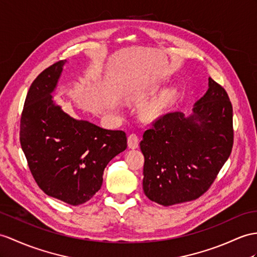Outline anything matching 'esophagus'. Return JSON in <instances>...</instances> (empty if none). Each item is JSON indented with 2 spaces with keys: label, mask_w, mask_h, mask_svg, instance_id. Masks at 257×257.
<instances>
[{
  "label": "esophagus",
  "mask_w": 257,
  "mask_h": 257,
  "mask_svg": "<svg viewBox=\"0 0 257 257\" xmlns=\"http://www.w3.org/2000/svg\"><path fill=\"white\" fill-rule=\"evenodd\" d=\"M127 144H128V147L132 148V149H135V148L139 147V145H140L139 136H137L135 133H132L131 135H128Z\"/></svg>",
  "instance_id": "obj_1"
}]
</instances>
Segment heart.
<instances>
[{"instance_id": "1", "label": "heart", "mask_w": 257, "mask_h": 257, "mask_svg": "<svg viewBox=\"0 0 257 257\" xmlns=\"http://www.w3.org/2000/svg\"><path fill=\"white\" fill-rule=\"evenodd\" d=\"M170 98H171L170 93L166 92L162 96H160L159 98L154 100V101L145 109V114L149 117H154V116L159 115L166 108V105L169 103V100H170Z\"/></svg>"}]
</instances>
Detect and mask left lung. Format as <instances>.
<instances>
[{
  "label": "left lung",
  "mask_w": 257,
  "mask_h": 257,
  "mask_svg": "<svg viewBox=\"0 0 257 257\" xmlns=\"http://www.w3.org/2000/svg\"><path fill=\"white\" fill-rule=\"evenodd\" d=\"M209 88L191 115L169 112L152 123L141 142L143 190L164 206L191 202L214 183L233 146V110L226 89Z\"/></svg>",
  "instance_id": "obj_1"
}]
</instances>
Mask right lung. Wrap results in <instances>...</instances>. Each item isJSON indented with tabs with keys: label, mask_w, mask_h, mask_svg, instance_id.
<instances>
[{
	"label": "right lung",
	"mask_w": 257,
	"mask_h": 257,
	"mask_svg": "<svg viewBox=\"0 0 257 257\" xmlns=\"http://www.w3.org/2000/svg\"><path fill=\"white\" fill-rule=\"evenodd\" d=\"M65 62L50 65L31 84L22 112L20 141L40 189L76 206L100 190L104 168L126 149L127 139L123 131L75 120L53 102L51 93Z\"/></svg>",
	"instance_id": "add662e5"
}]
</instances>
